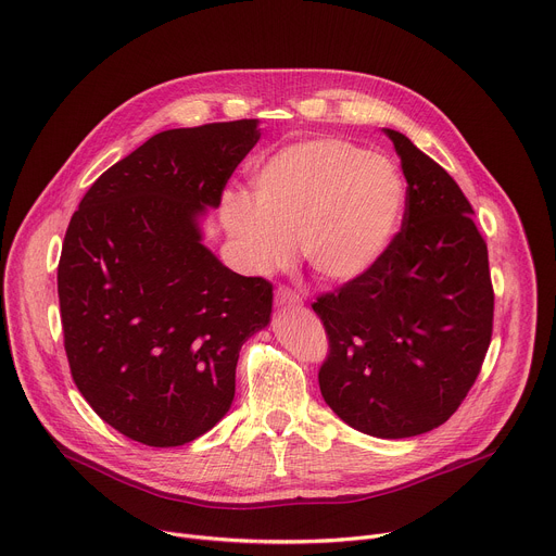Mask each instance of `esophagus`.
Returning a JSON list of instances; mask_svg holds the SVG:
<instances>
[{"instance_id": "1", "label": "esophagus", "mask_w": 556, "mask_h": 556, "mask_svg": "<svg viewBox=\"0 0 556 556\" xmlns=\"http://www.w3.org/2000/svg\"><path fill=\"white\" fill-rule=\"evenodd\" d=\"M276 304H280V306H298V304H302V298L293 289H289V287H278Z\"/></svg>"}]
</instances>
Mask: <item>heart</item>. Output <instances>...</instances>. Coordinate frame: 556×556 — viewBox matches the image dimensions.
Instances as JSON below:
<instances>
[{"instance_id":"b5f03b06","label":"heart","mask_w":556,"mask_h":556,"mask_svg":"<svg viewBox=\"0 0 556 556\" xmlns=\"http://www.w3.org/2000/svg\"><path fill=\"white\" fill-rule=\"evenodd\" d=\"M254 207L227 197L223 220L252 267L289 263L293 244L325 280L371 269L393 240L404 182L397 167L344 139H316L271 156L254 178Z\"/></svg>"}]
</instances>
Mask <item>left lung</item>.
<instances>
[{
	"mask_svg": "<svg viewBox=\"0 0 556 556\" xmlns=\"http://www.w3.org/2000/svg\"><path fill=\"white\" fill-rule=\"evenodd\" d=\"M406 176L402 227L378 263L312 304L329 353L325 402L359 433L402 440L442 426L472 389L492 338L488 247L453 176L387 130Z\"/></svg>",
	"mask_w": 556,
	"mask_h": 556,
	"instance_id": "left-lung-1",
	"label": "left lung"
}]
</instances>
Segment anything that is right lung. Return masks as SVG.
<instances>
[{"mask_svg":"<svg viewBox=\"0 0 556 556\" xmlns=\"http://www.w3.org/2000/svg\"><path fill=\"white\" fill-rule=\"evenodd\" d=\"M256 118L165 130L105 169L66 229L56 291L71 374L126 438L182 446L229 410L274 287L227 269L197 216L258 143Z\"/></svg>","mask_w":556,"mask_h":556,"instance_id":"obj_1","label":"right lung"}]
</instances>
